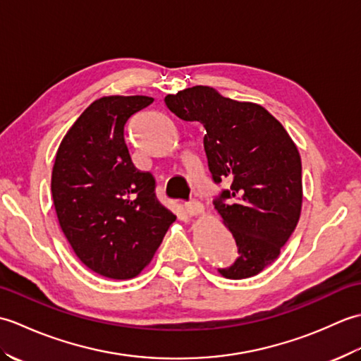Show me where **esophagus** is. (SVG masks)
Wrapping results in <instances>:
<instances>
[{
  "label": "esophagus",
  "mask_w": 361,
  "mask_h": 361,
  "mask_svg": "<svg viewBox=\"0 0 361 361\" xmlns=\"http://www.w3.org/2000/svg\"><path fill=\"white\" fill-rule=\"evenodd\" d=\"M185 209L190 216H198V214L203 212V204L197 200H189L185 203Z\"/></svg>",
  "instance_id": "1"
}]
</instances>
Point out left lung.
Wrapping results in <instances>:
<instances>
[{"mask_svg":"<svg viewBox=\"0 0 361 361\" xmlns=\"http://www.w3.org/2000/svg\"><path fill=\"white\" fill-rule=\"evenodd\" d=\"M183 121L200 122L212 181H225L214 206L231 231L237 256L219 268L228 279L256 276L278 259L302 204V167L295 142L264 106L197 85L164 97Z\"/></svg>","mask_w":361,"mask_h":361,"instance_id":"obj_1","label":"left lung"}]
</instances>
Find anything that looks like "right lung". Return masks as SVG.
Masks as SVG:
<instances>
[{"label": "right lung", "instance_id": "right-lung-1", "mask_svg": "<svg viewBox=\"0 0 361 361\" xmlns=\"http://www.w3.org/2000/svg\"><path fill=\"white\" fill-rule=\"evenodd\" d=\"M152 102L97 99L63 137L52 169L60 228L82 264L110 279L140 274L176 219L158 202L153 175L132 163L124 137L127 121Z\"/></svg>", "mask_w": 361, "mask_h": 361}]
</instances>
